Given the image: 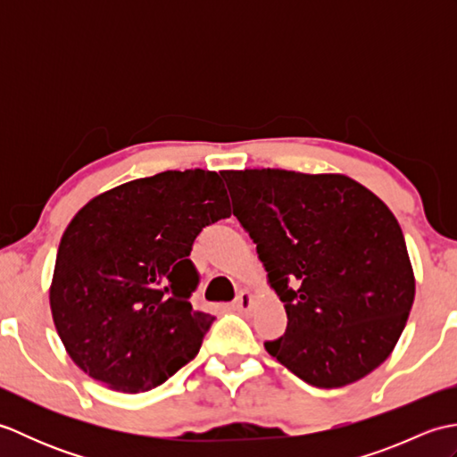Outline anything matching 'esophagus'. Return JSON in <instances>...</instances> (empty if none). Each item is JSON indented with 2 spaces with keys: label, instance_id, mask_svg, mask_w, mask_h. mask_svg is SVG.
Here are the masks:
<instances>
[{
  "label": "esophagus",
  "instance_id": "obj_1",
  "mask_svg": "<svg viewBox=\"0 0 457 457\" xmlns=\"http://www.w3.org/2000/svg\"><path fill=\"white\" fill-rule=\"evenodd\" d=\"M253 304H255L253 295L247 293V290H241L239 296L236 298V303H234V310H237V312H251Z\"/></svg>",
  "mask_w": 457,
  "mask_h": 457
}]
</instances>
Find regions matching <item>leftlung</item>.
Listing matches in <instances>:
<instances>
[{"label":"left lung","instance_id":"left-lung-1","mask_svg":"<svg viewBox=\"0 0 457 457\" xmlns=\"http://www.w3.org/2000/svg\"><path fill=\"white\" fill-rule=\"evenodd\" d=\"M220 174L285 303L287 332L265 342L267 352L322 389L371 373L399 342L416 290L393 212L345 174Z\"/></svg>","mask_w":457,"mask_h":457}]
</instances>
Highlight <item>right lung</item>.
<instances>
[{
  "instance_id": "1",
  "label": "right lung",
  "mask_w": 457,
  "mask_h": 457,
  "mask_svg": "<svg viewBox=\"0 0 457 457\" xmlns=\"http://www.w3.org/2000/svg\"><path fill=\"white\" fill-rule=\"evenodd\" d=\"M229 218L218 172L190 169L120 184L76 213L48 298L68 355L113 391L143 393L200 352L213 316L190 295L202 228Z\"/></svg>"
}]
</instances>
